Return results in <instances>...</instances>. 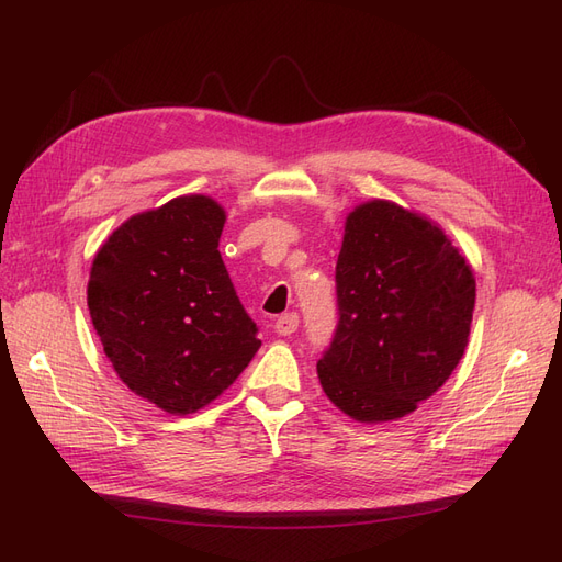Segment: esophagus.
Listing matches in <instances>:
<instances>
[{
    "label": "esophagus",
    "mask_w": 562,
    "mask_h": 562,
    "mask_svg": "<svg viewBox=\"0 0 562 562\" xmlns=\"http://www.w3.org/2000/svg\"><path fill=\"white\" fill-rule=\"evenodd\" d=\"M297 323H300V316L295 312H288L283 316L277 318V326H274V333L277 335H293L297 330Z\"/></svg>",
    "instance_id": "obj_1"
}]
</instances>
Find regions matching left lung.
<instances>
[{"label":"left lung","mask_w":562,"mask_h":562,"mask_svg":"<svg viewBox=\"0 0 562 562\" xmlns=\"http://www.w3.org/2000/svg\"><path fill=\"white\" fill-rule=\"evenodd\" d=\"M337 326L316 363L326 396L359 422L413 413L469 342L475 281L443 229L389 201L347 217L335 267Z\"/></svg>","instance_id":"8db88e82"}]
</instances>
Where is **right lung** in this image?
<instances>
[{
	"instance_id": "1",
	"label": "right lung",
	"mask_w": 562,
	"mask_h": 562,
	"mask_svg": "<svg viewBox=\"0 0 562 562\" xmlns=\"http://www.w3.org/2000/svg\"><path fill=\"white\" fill-rule=\"evenodd\" d=\"M225 211L209 196L135 215L98 250L89 312L122 382L173 415L209 405L260 349L217 241Z\"/></svg>"
}]
</instances>
